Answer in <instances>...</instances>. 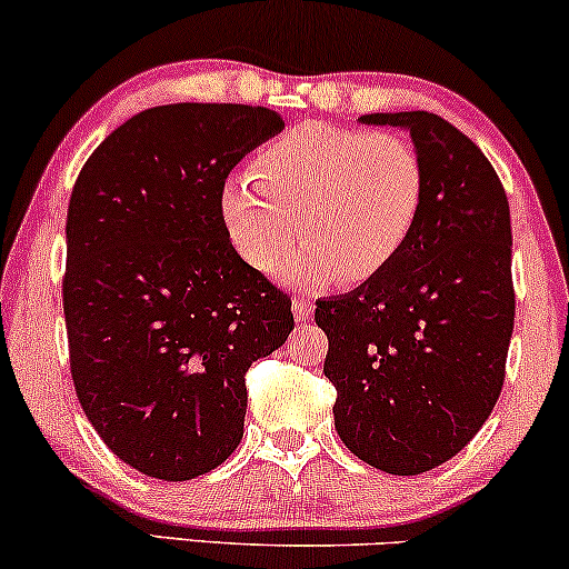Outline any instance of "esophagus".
Returning <instances> with one entry per match:
<instances>
[{
	"instance_id": "34e87169",
	"label": "esophagus",
	"mask_w": 569,
	"mask_h": 569,
	"mask_svg": "<svg viewBox=\"0 0 569 569\" xmlns=\"http://www.w3.org/2000/svg\"><path fill=\"white\" fill-rule=\"evenodd\" d=\"M291 310H293V318H297L299 323L310 321V318H312V302H310V299L297 297V299H293V302H291Z\"/></svg>"
}]
</instances>
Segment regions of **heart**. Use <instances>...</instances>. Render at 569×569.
<instances>
[{"label":"heart","instance_id":"1","mask_svg":"<svg viewBox=\"0 0 569 569\" xmlns=\"http://www.w3.org/2000/svg\"><path fill=\"white\" fill-rule=\"evenodd\" d=\"M422 200L426 171L407 139L302 122L267 143L253 173L224 181L221 219L253 270H276L299 230L307 248L289 276L312 286L363 283L407 246Z\"/></svg>","mask_w":569,"mask_h":569}]
</instances>
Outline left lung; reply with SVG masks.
I'll use <instances>...</instances> for the list:
<instances>
[{"instance_id":"8db88e82","label":"left lung","mask_w":569,"mask_h":569,"mask_svg":"<svg viewBox=\"0 0 569 569\" xmlns=\"http://www.w3.org/2000/svg\"><path fill=\"white\" fill-rule=\"evenodd\" d=\"M409 130L426 171L415 232L380 276L318 299L323 375L352 455L417 476L479 433L506 380L513 335L511 211L476 143L439 114H363Z\"/></svg>"}]
</instances>
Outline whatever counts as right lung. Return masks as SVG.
Listing matches in <instances>:
<instances>
[{
	"label": "right lung",
	"instance_id": "right-lung-1",
	"mask_svg": "<svg viewBox=\"0 0 569 569\" xmlns=\"http://www.w3.org/2000/svg\"><path fill=\"white\" fill-rule=\"evenodd\" d=\"M280 130L264 107H154L98 143L71 189V380L103 443L143 476L221 466L243 439L248 367L293 329L291 299L221 219L227 176Z\"/></svg>",
	"mask_w": 569,
	"mask_h": 569
}]
</instances>
